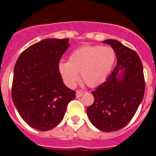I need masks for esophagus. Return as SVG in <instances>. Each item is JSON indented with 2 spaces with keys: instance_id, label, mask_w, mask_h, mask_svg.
I'll return each instance as SVG.
<instances>
[{
  "instance_id": "obj_1",
  "label": "esophagus",
  "mask_w": 156,
  "mask_h": 156,
  "mask_svg": "<svg viewBox=\"0 0 156 156\" xmlns=\"http://www.w3.org/2000/svg\"><path fill=\"white\" fill-rule=\"evenodd\" d=\"M83 94V92L82 91V90H76V98H80L81 97L82 95Z\"/></svg>"
}]
</instances>
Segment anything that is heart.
<instances>
[{
	"instance_id": "b5f03b06",
	"label": "heart",
	"mask_w": 156,
	"mask_h": 156,
	"mask_svg": "<svg viewBox=\"0 0 156 156\" xmlns=\"http://www.w3.org/2000/svg\"><path fill=\"white\" fill-rule=\"evenodd\" d=\"M115 60V52L111 47L86 46L71 53L69 62H61L58 70L69 87L75 86L80 73L83 82L96 87L106 80Z\"/></svg>"
}]
</instances>
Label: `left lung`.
<instances>
[{"mask_svg": "<svg viewBox=\"0 0 156 156\" xmlns=\"http://www.w3.org/2000/svg\"><path fill=\"white\" fill-rule=\"evenodd\" d=\"M103 43L114 49L117 64L105 82L91 93L94 101L87 113L95 127L112 132L126 126L135 115L144 98L145 81L137 52L116 40Z\"/></svg>", "mask_w": 156, "mask_h": 156, "instance_id": "1", "label": "left lung"}]
</instances>
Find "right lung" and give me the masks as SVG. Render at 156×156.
I'll return each mask as SVG.
<instances>
[{"mask_svg": "<svg viewBox=\"0 0 156 156\" xmlns=\"http://www.w3.org/2000/svg\"><path fill=\"white\" fill-rule=\"evenodd\" d=\"M69 39H45L27 48L14 68L12 97L20 116L31 127L46 131L62 120L76 91L62 81L58 63Z\"/></svg>", "mask_w": 156, "mask_h": 156, "instance_id": "add662e5", "label": "right lung"}]
</instances>
